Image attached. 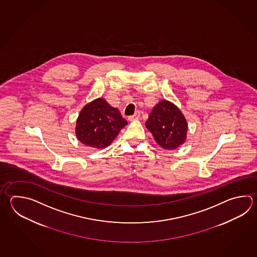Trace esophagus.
<instances>
[{
    "label": "esophagus",
    "instance_id": "1",
    "mask_svg": "<svg viewBox=\"0 0 257 257\" xmlns=\"http://www.w3.org/2000/svg\"><path fill=\"white\" fill-rule=\"evenodd\" d=\"M140 118V111H137L134 115L129 116L128 117V120H138Z\"/></svg>",
    "mask_w": 257,
    "mask_h": 257
}]
</instances>
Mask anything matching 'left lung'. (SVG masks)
<instances>
[{"label":"left lung","instance_id":"left-lung-1","mask_svg":"<svg viewBox=\"0 0 257 257\" xmlns=\"http://www.w3.org/2000/svg\"><path fill=\"white\" fill-rule=\"evenodd\" d=\"M146 126L157 144L167 150L178 148L187 139V120L181 110L168 100H161L153 108Z\"/></svg>","mask_w":257,"mask_h":257}]
</instances>
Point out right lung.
Listing matches in <instances>:
<instances>
[{
	"mask_svg": "<svg viewBox=\"0 0 257 257\" xmlns=\"http://www.w3.org/2000/svg\"><path fill=\"white\" fill-rule=\"evenodd\" d=\"M127 124L118 109L104 99L92 100L80 110L76 124V137L87 147L102 149L109 147Z\"/></svg>",
	"mask_w": 257,
	"mask_h": 257,
	"instance_id": "obj_1",
	"label": "right lung"
}]
</instances>
